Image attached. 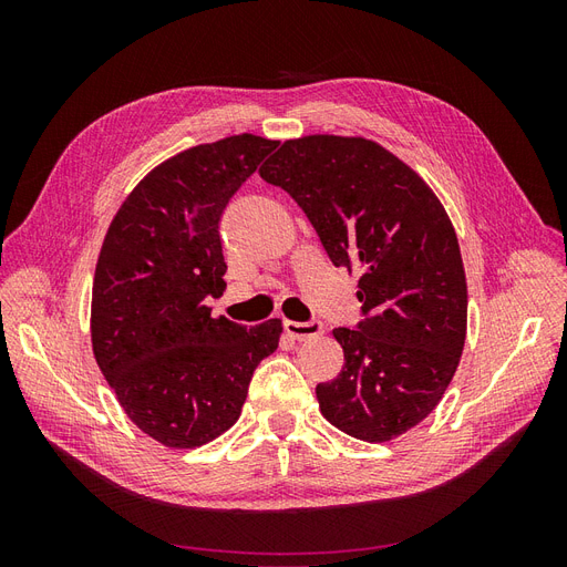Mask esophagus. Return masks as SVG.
Instances as JSON below:
<instances>
[{"instance_id":"34e87169","label":"esophagus","mask_w":567,"mask_h":567,"mask_svg":"<svg viewBox=\"0 0 567 567\" xmlns=\"http://www.w3.org/2000/svg\"><path fill=\"white\" fill-rule=\"evenodd\" d=\"M284 329H286V333L290 336V338H296V340H310V338H317V336H321V331H323V323L321 321H317V319H312V321H284Z\"/></svg>"}]
</instances>
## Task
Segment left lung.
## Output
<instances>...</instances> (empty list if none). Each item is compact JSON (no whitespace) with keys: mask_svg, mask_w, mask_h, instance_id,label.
Wrapping results in <instances>:
<instances>
[{"mask_svg":"<svg viewBox=\"0 0 567 567\" xmlns=\"http://www.w3.org/2000/svg\"><path fill=\"white\" fill-rule=\"evenodd\" d=\"M260 177L300 205L336 267L362 274V321L333 329L346 367L317 385L323 419L364 442L406 433L442 400L466 340V274L442 203L362 136L284 142Z\"/></svg>","mask_w":567,"mask_h":567,"instance_id":"8db88e82","label":"left lung"}]
</instances>
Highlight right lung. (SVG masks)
<instances>
[{"mask_svg": "<svg viewBox=\"0 0 567 567\" xmlns=\"http://www.w3.org/2000/svg\"><path fill=\"white\" fill-rule=\"evenodd\" d=\"M279 142L234 134L161 163L113 217L92 288L96 364L130 421L165 447L192 450L241 416L281 321L246 329L213 317L225 290L219 219Z\"/></svg>", "mask_w": 567, "mask_h": 567, "instance_id": "add662e5", "label": "right lung"}]
</instances>
